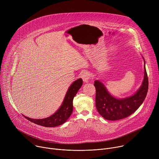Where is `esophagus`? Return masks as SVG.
Listing matches in <instances>:
<instances>
[{
    "label": "esophagus",
    "mask_w": 159,
    "mask_h": 159,
    "mask_svg": "<svg viewBox=\"0 0 159 159\" xmlns=\"http://www.w3.org/2000/svg\"><path fill=\"white\" fill-rule=\"evenodd\" d=\"M81 77H82L84 82H87L89 81V79H90V74L88 72H84L82 74Z\"/></svg>",
    "instance_id": "1"
}]
</instances>
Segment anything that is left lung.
I'll return each instance as SVG.
<instances>
[{"mask_svg": "<svg viewBox=\"0 0 159 159\" xmlns=\"http://www.w3.org/2000/svg\"><path fill=\"white\" fill-rule=\"evenodd\" d=\"M144 71L143 80L140 89L134 94L123 99H116L112 96L101 82L98 80L94 81V85L96 90V106L101 116L111 121L121 120L130 116L142 105L148 89V79L145 64Z\"/></svg>", "mask_w": 159, "mask_h": 159, "instance_id": "1", "label": "left lung"}]
</instances>
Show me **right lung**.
<instances>
[{
  "mask_svg": "<svg viewBox=\"0 0 159 159\" xmlns=\"http://www.w3.org/2000/svg\"><path fill=\"white\" fill-rule=\"evenodd\" d=\"M82 79L74 82L68 89L61 106L58 111L50 117L37 120L31 119L24 116L28 120L40 126L45 127H55L64 123L72 115L73 111V99L78 90L82 85Z\"/></svg>",
  "mask_w": 159,
  "mask_h": 159,
  "instance_id": "add662e5",
  "label": "right lung"
}]
</instances>
